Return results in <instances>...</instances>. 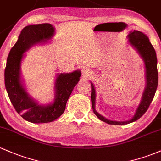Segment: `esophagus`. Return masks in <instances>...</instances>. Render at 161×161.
I'll list each match as a JSON object with an SVG mask.
<instances>
[{"instance_id":"1","label":"esophagus","mask_w":161,"mask_h":161,"mask_svg":"<svg viewBox=\"0 0 161 161\" xmlns=\"http://www.w3.org/2000/svg\"><path fill=\"white\" fill-rule=\"evenodd\" d=\"M92 74L93 72L91 69L87 68V67H84L82 69V76L84 78H87V77H91Z\"/></svg>"}]
</instances>
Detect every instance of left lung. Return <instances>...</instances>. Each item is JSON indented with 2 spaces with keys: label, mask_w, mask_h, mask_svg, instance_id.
<instances>
[{
  "label": "left lung",
  "mask_w": 161,
  "mask_h": 161,
  "mask_svg": "<svg viewBox=\"0 0 161 161\" xmlns=\"http://www.w3.org/2000/svg\"><path fill=\"white\" fill-rule=\"evenodd\" d=\"M128 41L130 45L137 51L140 56L141 57L145 65L146 70V87L143 91L142 99L141 103L136 110V113L130 120L127 121H114L110 120L103 117V116L97 113L95 110V88L93 83L91 84V103H92L93 111L95 115L102 120L109 124H115V125H123L127 124L137 120L144 114L145 112L147 110L150 103L153 101V97L156 93L157 84H158V72H157V59L156 51L154 48L150 44L149 38L146 34L134 30L128 34Z\"/></svg>",
  "instance_id": "8db88e82"
}]
</instances>
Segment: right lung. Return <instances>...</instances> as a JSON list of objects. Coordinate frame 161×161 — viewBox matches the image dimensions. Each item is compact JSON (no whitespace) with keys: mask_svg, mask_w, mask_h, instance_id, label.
<instances>
[{"mask_svg":"<svg viewBox=\"0 0 161 161\" xmlns=\"http://www.w3.org/2000/svg\"><path fill=\"white\" fill-rule=\"evenodd\" d=\"M53 34L54 27L51 24L27 26L22 30L7 59L4 83L10 101L25 120L34 124L52 122L60 117L74 87L80 80V70L58 73L54 84V101L47 105L39 104L26 91L20 79V64L24 53L34 44L51 40Z\"/></svg>","mask_w":161,"mask_h":161,"instance_id":"1","label":"right lung"}]
</instances>
